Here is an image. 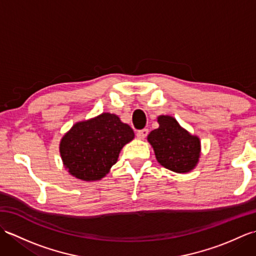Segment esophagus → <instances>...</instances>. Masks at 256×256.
Wrapping results in <instances>:
<instances>
[{"mask_svg": "<svg viewBox=\"0 0 256 256\" xmlns=\"http://www.w3.org/2000/svg\"><path fill=\"white\" fill-rule=\"evenodd\" d=\"M148 128H143V130H138L136 132V136L140 140H144L146 136H148Z\"/></svg>", "mask_w": 256, "mask_h": 256, "instance_id": "esophagus-1", "label": "esophagus"}]
</instances>
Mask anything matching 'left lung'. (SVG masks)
Masks as SVG:
<instances>
[{"mask_svg": "<svg viewBox=\"0 0 256 256\" xmlns=\"http://www.w3.org/2000/svg\"><path fill=\"white\" fill-rule=\"evenodd\" d=\"M158 123L160 128L152 131L148 136L157 160L172 172L192 170L197 165L200 156L199 138L190 135L172 116H160Z\"/></svg>", "mask_w": 256, "mask_h": 256, "instance_id": "1", "label": "left lung"}]
</instances>
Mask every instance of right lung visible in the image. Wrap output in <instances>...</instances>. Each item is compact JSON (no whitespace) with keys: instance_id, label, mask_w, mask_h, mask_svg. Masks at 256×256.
<instances>
[{"instance_id":"obj_1","label":"right lung","mask_w":256,"mask_h":256,"mask_svg":"<svg viewBox=\"0 0 256 256\" xmlns=\"http://www.w3.org/2000/svg\"><path fill=\"white\" fill-rule=\"evenodd\" d=\"M134 138L133 130L116 114L102 113L76 123L60 142L64 167L86 182L104 177L116 164L123 146Z\"/></svg>"}]
</instances>
